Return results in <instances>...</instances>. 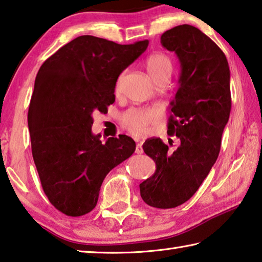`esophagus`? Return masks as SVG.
I'll list each match as a JSON object with an SVG mask.
<instances>
[{
  "instance_id": "esophagus-1",
  "label": "esophagus",
  "mask_w": 262,
  "mask_h": 262,
  "mask_svg": "<svg viewBox=\"0 0 262 262\" xmlns=\"http://www.w3.org/2000/svg\"><path fill=\"white\" fill-rule=\"evenodd\" d=\"M135 154H137V155H141V154H143V147H142V142H139V143L136 144Z\"/></svg>"
}]
</instances>
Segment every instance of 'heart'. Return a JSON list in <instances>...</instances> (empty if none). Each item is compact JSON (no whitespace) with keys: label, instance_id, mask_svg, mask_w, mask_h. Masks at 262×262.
<instances>
[{"label":"heart","instance_id":"obj_1","mask_svg":"<svg viewBox=\"0 0 262 262\" xmlns=\"http://www.w3.org/2000/svg\"><path fill=\"white\" fill-rule=\"evenodd\" d=\"M145 69L150 78L156 81L163 75H170L173 70L172 60L164 52H154L145 60ZM160 119V112L156 107L130 108L122 116V125L132 134L143 135L151 126Z\"/></svg>","mask_w":262,"mask_h":262}]
</instances>
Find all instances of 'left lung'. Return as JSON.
Returning <instances> with one entry per match:
<instances>
[{"instance_id":"obj_1","label":"left lung","mask_w":262,"mask_h":262,"mask_svg":"<svg viewBox=\"0 0 262 262\" xmlns=\"http://www.w3.org/2000/svg\"><path fill=\"white\" fill-rule=\"evenodd\" d=\"M160 42L181 64L167 125V134L179 137L181 144L169 151L160 139L144 142L156 172L140 184V191L147 205L174 208L193 196L217 159L231 110L230 71L223 51L197 27L170 28Z\"/></svg>"}]
</instances>
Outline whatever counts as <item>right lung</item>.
I'll use <instances>...</instances> for the list:
<instances>
[{
    "label": "right lung",
    "instance_id": "right-lung-1",
    "mask_svg": "<svg viewBox=\"0 0 262 262\" xmlns=\"http://www.w3.org/2000/svg\"><path fill=\"white\" fill-rule=\"evenodd\" d=\"M147 45L82 35L57 50L36 74L27 117L32 155L46 196L66 215L93 211L107 173L135 151L127 135L102 143L92 133L93 113L107 112L118 77Z\"/></svg>",
    "mask_w": 262,
    "mask_h": 262
}]
</instances>
